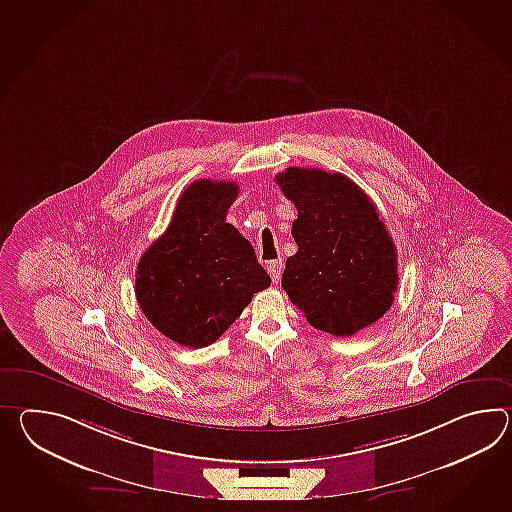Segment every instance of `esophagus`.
Here are the masks:
<instances>
[{
	"mask_svg": "<svg viewBox=\"0 0 512 512\" xmlns=\"http://www.w3.org/2000/svg\"><path fill=\"white\" fill-rule=\"evenodd\" d=\"M284 264L281 259L279 261L268 262V273L272 277L273 283L277 284L281 281V275H283Z\"/></svg>",
	"mask_w": 512,
	"mask_h": 512,
	"instance_id": "esophagus-1",
	"label": "esophagus"
}]
</instances>
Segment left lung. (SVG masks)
Masks as SVG:
<instances>
[{"label":"left lung","mask_w":512,"mask_h":512,"mask_svg":"<svg viewBox=\"0 0 512 512\" xmlns=\"http://www.w3.org/2000/svg\"><path fill=\"white\" fill-rule=\"evenodd\" d=\"M275 182L297 209V251L283 273L290 301L312 327L340 338L376 323L393 305L398 272L373 200L340 172L290 167Z\"/></svg>","instance_id":"8db88e82"}]
</instances>
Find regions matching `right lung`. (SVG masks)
Listing matches in <instances>:
<instances>
[{
    "label": "right lung",
    "instance_id": "obj_1",
    "mask_svg": "<svg viewBox=\"0 0 512 512\" xmlns=\"http://www.w3.org/2000/svg\"><path fill=\"white\" fill-rule=\"evenodd\" d=\"M237 196V183H191L169 228L137 264L143 314L169 340L191 349L215 343L253 294L272 284L253 246L226 222Z\"/></svg>",
    "mask_w": 512,
    "mask_h": 512
}]
</instances>
